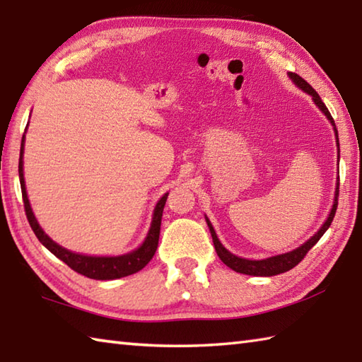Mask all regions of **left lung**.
I'll return each instance as SVG.
<instances>
[{
	"label": "left lung",
	"mask_w": 362,
	"mask_h": 362,
	"mask_svg": "<svg viewBox=\"0 0 362 362\" xmlns=\"http://www.w3.org/2000/svg\"><path fill=\"white\" fill-rule=\"evenodd\" d=\"M289 78L293 81V84L297 86L298 88H301V90H303V92L311 95L314 103L317 105V107H319L322 112L327 115V119L329 120V123L333 124V129H334V134H336V142H337V148H339V136H337V129H336L334 120H333V117H331L328 107L325 106V103H323L322 98L319 97V93H317L314 88L309 86L303 78L298 76L297 73H289ZM337 158H339V154H337ZM337 197H339V178H337V186H336V195H334L333 208H331V212H329V216L327 218V222L322 225L320 230L317 231L308 242H305L303 245L292 250V252L272 256V257H267V259H261V261L245 259V257H239V256L233 255L231 252H228V250L222 245V243H220L217 234H216V231H214V228H212L208 217H206V223H208V226H209V231H211V235H212L214 247H216V252H217L220 259H222V262L226 264L228 267L233 269L234 272H238V274H245V275H252V276H274V275L284 274V272L293 269L295 265H297L301 259H303L309 250H311L315 245V243L319 242V239L322 238V235L325 234V231L328 230L331 222H333V218H334V214H336V209H337Z\"/></svg>",
	"instance_id": "1"
}]
</instances>
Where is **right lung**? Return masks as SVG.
<instances>
[{
	"instance_id": "1",
	"label": "right lung",
	"mask_w": 362,
	"mask_h": 362,
	"mask_svg": "<svg viewBox=\"0 0 362 362\" xmlns=\"http://www.w3.org/2000/svg\"><path fill=\"white\" fill-rule=\"evenodd\" d=\"M28 129V127H26ZM25 129V131H26ZM23 150H25V136L21 139V148H20V160H18V176H20V186H21V195H23V203H25V212L28 217V222L31 225L34 234L37 239L40 240L43 247H47L51 253H53L59 259L64 261L78 274L84 275L92 279H117L136 274V272L142 270L146 264L151 261L158 250V242H159V231H160V218H162V211H164V206L167 202L168 194L162 195L160 200L158 202L156 208L153 212V220L150 231L146 234L142 245L137 250L122 256H87V255H79L73 253L70 250L57 245L54 240H51L45 231L42 230L40 225L37 223L34 217V212L31 209V204L28 200L26 194V186H25V178H23Z\"/></svg>"
}]
</instances>
